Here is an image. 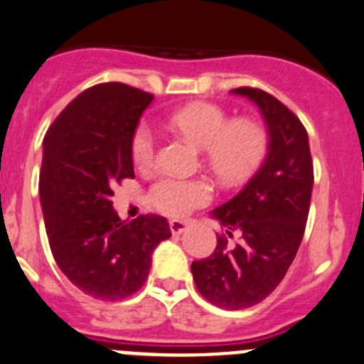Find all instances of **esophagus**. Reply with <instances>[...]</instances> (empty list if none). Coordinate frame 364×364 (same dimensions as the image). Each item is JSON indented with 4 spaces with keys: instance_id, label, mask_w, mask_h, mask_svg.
<instances>
[{
    "instance_id": "esophagus-1",
    "label": "esophagus",
    "mask_w": 364,
    "mask_h": 364,
    "mask_svg": "<svg viewBox=\"0 0 364 364\" xmlns=\"http://www.w3.org/2000/svg\"><path fill=\"white\" fill-rule=\"evenodd\" d=\"M169 228H171V234H175V236H180L182 232L188 228V223L182 220H171L169 221Z\"/></svg>"
}]
</instances>
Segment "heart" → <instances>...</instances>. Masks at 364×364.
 <instances>
[{"label":"heart","mask_w":364,"mask_h":364,"mask_svg":"<svg viewBox=\"0 0 364 364\" xmlns=\"http://www.w3.org/2000/svg\"><path fill=\"white\" fill-rule=\"evenodd\" d=\"M169 127L203 150V161L218 182L240 184L254 175L268 150V136L252 119L230 121L214 103H191L168 117ZM157 155V136L148 121H141L132 136V159L137 168H150ZM151 202L162 213L184 216L210 200L202 180L162 178L151 188Z\"/></svg>","instance_id":"1"}]
</instances>
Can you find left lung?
Segmentation results:
<instances>
[{"mask_svg": "<svg viewBox=\"0 0 364 364\" xmlns=\"http://www.w3.org/2000/svg\"><path fill=\"white\" fill-rule=\"evenodd\" d=\"M230 92L257 105L268 151L245 188L210 210L225 234L209 257L193 261L191 272L202 296L237 311L262 302L291 266L306 230L314 176L309 137L299 117L261 89ZM234 233L240 243L230 247L228 237Z\"/></svg>", "mask_w": 364, "mask_h": 364, "instance_id": "8db88e82", "label": "left lung"}]
</instances>
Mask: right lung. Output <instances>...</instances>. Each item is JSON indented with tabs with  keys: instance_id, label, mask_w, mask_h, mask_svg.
<instances>
[{
	"instance_id": "obj_1",
	"label": "right lung",
	"mask_w": 364,
	"mask_h": 364,
	"mask_svg": "<svg viewBox=\"0 0 364 364\" xmlns=\"http://www.w3.org/2000/svg\"><path fill=\"white\" fill-rule=\"evenodd\" d=\"M154 102L119 82L98 84L57 116L43 143L41 207L55 262L85 295L121 300L146 280L151 254L171 237L166 218L121 221L112 188L134 178L132 136Z\"/></svg>"
}]
</instances>
